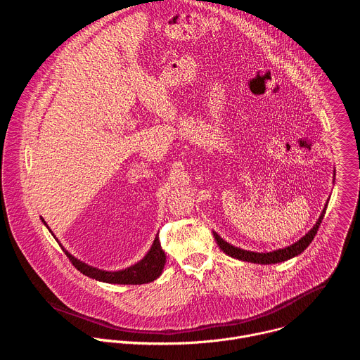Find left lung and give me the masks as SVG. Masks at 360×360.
<instances>
[{"instance_id":"1","label":"left lung","mask_w":360,"mask_h":360,"mask_svg":"<svg viewBox=\"0 0 360 360\" xmlns=\"http://www.w3.org/2000/svg\"><path fill=\"white\" fill-rule=\"evenodd\" d=\"M335 175H336V171H333V181H335ZM328 203H329V199L326 200L325 208H323L321 217L318 218L316 224L314 225V228L309 232H307L306 235H303L299 240H296L295 243H292V245H289L286 248H282V249H276V250H272V252H252V250H245V249H240V248H236V246L231 245L229 242L224 240L215 231H214V238H215L218 246L226 255H229L231 258H235V259H239V261H243V262L259 264V265H272V264L285 262V261L292 259V258H295V256L300 255L307 246H309V243L314 240V238H315V235H316V232H318V229H319V226L322 224V219L325 217Z\"/></svg>"}]
</instances>
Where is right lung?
<instances>
[{"label": "right lung", "mask_w": 360, "mask_h": 360, "mask_svg": "<svg viewBox=\"0 0 360 360\" xmlns=\"http://www.w3.org/2000/svg\"><path fill=\"white\" fill-rule=\"evenodd\" d=\"M41 221L48 228L51 235L56 238V235L53 233V231L49 229V226L44 221V218H41ZM56 240L60 243V240L57 238H56ZM60 246L63 248V250L65 252V255L68 256L70 261L72 262V265L81 274H84L88 278H92V279L99 281V282H105V283H117V285L149 283V282H153L157 278L161 276V274L164 271V266L167 264V256H165V253L161 248L158 235L155 236V239H153V243H152L150 249L146 252V255L139 262H136V264H134V265H131L125 269H121V271H104V269H98L95 266H91V265L79 261L78 258H75V256L71 255L61 243H60Z\"/></svg>", "instance_id": "add662e5"}]
</instances>
